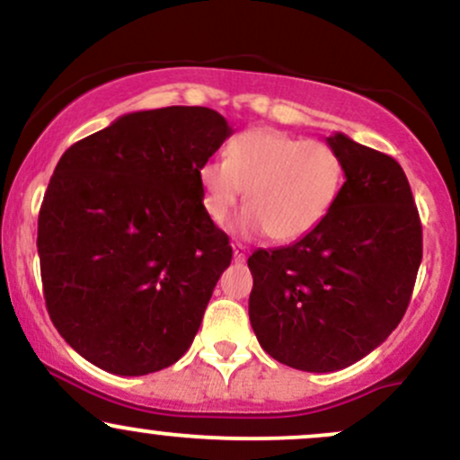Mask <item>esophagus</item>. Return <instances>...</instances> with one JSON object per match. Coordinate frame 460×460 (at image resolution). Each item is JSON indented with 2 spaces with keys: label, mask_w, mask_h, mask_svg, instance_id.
<instances>
[{
  "label": "esophagus",
  "mask_w": 460,
  "mask_h": 460,
  "mask_svg": "<svg viewBox=\"0 0 460 460\" xmlns=\"http://www.w3.org/2000/svg\"><path fill=\"white\" fill-rule=\"evenodd\" d=\"M246 246H242V244H234V260L235 261H246Z\"/></svg>",
  "instance_id": "obj_1"
}]
</instances>
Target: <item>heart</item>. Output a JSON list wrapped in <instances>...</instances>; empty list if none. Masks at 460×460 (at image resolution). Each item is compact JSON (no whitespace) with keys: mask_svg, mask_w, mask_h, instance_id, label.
<instances>
[{"mask_svg":"<svg viewBox=\"0 0 460 460\" xmlns=\"http://www.w3.org/2000/svg\"><path fill=\"white\" fill-rule=\"evenodd\" d=\"M346 166L331 145L279 129H251L229 142L223 160L199 166L203 208L216 225L234 212L244 190L248 208L235 218L240 235L268 234L294 242L329 218L341 197Z\"/></svg>","mask_w":460,"mask_h":460,"instance_id":"obj_1","label":"heart"}]
</instances>
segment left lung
<instances>
[{
    "instance_id": "1",
    "label": "left lung",
    "mask_w": 460,
    "mask_h": 460,
    "mask_svg": "<svg viewBox=\"0 0 460 460\" xmlns=\"http://www.w3.org/2000/svg\"><path fill=\"white\" fill-rule=\"evenodd\" d=\"M326 142L346 181L329 218L289 246L248 257V318L263 350L303 372H335L402 320L421 263V223L394 157L344 134Z\"/></svg>"
}]
</instances>
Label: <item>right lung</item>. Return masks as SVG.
Returning <instances> with one entry per match:
<instances>
[{"label":"right lung","mask_w":460,"mask_h":460,"mask_svg":"<svg viewBox=\"0 0 460 460\" xmlns=\"http://www.w3.org/2000/svg\"><path fill=\"white\" fill-rule=\"evenodd\" d=\"M231 136L216 110L123 114L68 146L39 214L49 318L73 350L120 376L179 361L231 263L199 166Z\"/></svg>","instance_id":"1"}]
</instances>
